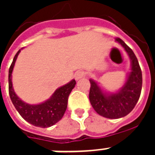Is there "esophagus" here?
<instances>
[{
	"label": "esophagus",
	"mask_w": 155,
	"mask_h": 155,
	"mask_svg": "<svg viewBox=\"0 0 155 155\" xmlns=\"http://www.w3.org/2000/svg\"><path fill=\"white\" fill-rule=\"evenodd\" d=\"M84 75H85V71H83V70L77 71H76V72L75 73V80H80V79H81V78L84 77Z\"/></svg>",
	"instance_id": "1"
}]
</instances>
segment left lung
I'll return each instance as SVG.
<instances>
[{
    "label": "left lung",
    "instance_id": "obj_1",
    "mask_svg": "<svg viewBox=\"0 0 155 155\" xmlns=\"http://www.w3.org/2000/svg\"><path fill=\"white\" fill-rule=\"evenodd\" d=\"M127 52L131 59V71L123 87L113 94H105L94 80H90L89 100L99 115L110 119H117L128 115L139 100L142 86V70L137 58L131 48L122 40L116 38Z\"/></svg>",
    "mask_w": 155,
    "mask_h": 155
}]
</instances>
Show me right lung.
Masks as SVG:
<instances>
[{
	"label": "right lung",
	"mask_w": 155,
	"mask_h": 155,
	"mask_svg": "<svg viewBox=\"0 0 155 155\" xmlns=\"http://www.w3.org/2000/svg\"><path fill=\"white\" fill-rule=\"evenodd\" d=\"M16 54L8 70V93L12 103L21 117L31 125L41 128L52 126L60 120L68 107V97L76 84L75 80L60 87L54 92L52 97L44 103L39 104H28L23 102L15 94L12 85V72L18 54Z\"/></svg>",
	"instance_id": "obj_1"
}]
</instances>
